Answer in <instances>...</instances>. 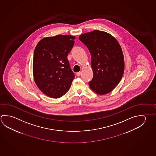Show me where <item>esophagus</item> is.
I'll use <instances>...</instances> for the list:
<instances>
[{"mask_svg": "<svg viewBox=\"0 0 156 156\" xmlns=\"http://www.w3.org/2000/svg\"><path fill=\"white\" fill-rule=\"evenodd\" d=\"M82 73V72H77V76H79L80 74Z\"/></svg>", "mask_w": 156, "mask_h": 156, "instance_id": "obj_1", "label": "esophagus"}]
</instances>
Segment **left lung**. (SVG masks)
<instances>
[{
	"mask_svg": "<svg viewBox=\"0 0 156 156\" xmlns=\"http://www.w3.org/2000/svg\"><path fill=\"white\" fill-rule=\"evenodd\" d=\"M89 50L93 79L91 89L98 95H105L114 89L123 77L124 58L120 44L109 33L94 30L79 36Z\"/></svg>",
	"mask_w": 156,
	"mask_h": 156,
	"instance_id": "left-lung-1",
	"label": "left lung"
}]
</instances>
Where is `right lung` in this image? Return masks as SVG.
<instances>
[{"label": "right lung", "instance_id": "right-lung-1", "mask_svg": "<svg viewBox=\"0 0 156 156\" xmlns=\"http://www.w3.org/2000/svg\"><path fill=\"white\" fill-rule=\"evenodd\" d=\"M75 38L69 35L45 37L35 48L34 80L39 89L50 98H59L71 87L74 75L67 57Z\"/></svg>", "mask_w": 156, "mask_h": 156}]
</instances>
